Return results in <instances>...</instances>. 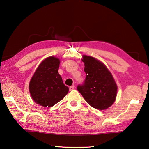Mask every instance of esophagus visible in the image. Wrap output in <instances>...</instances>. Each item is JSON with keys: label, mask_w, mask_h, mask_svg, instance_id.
Returning a JSON list of instances; mask_svg holds the SVG:
<instances>
[{"label": "esophagus", "mask_w": 149, "mask_h": 149, "mask_svg": "<svg viewBox=\"0 0 149 149\" xmlns=\"http://www.w3.org/2000/svg\"><path fill=\"white\" fill-rule=\"evenodd\" d=\"M74 89V85H72V86H70V87H69V90H70V91L73 90Z\"/></svg>", "instance_id": "1"}]
</instances>
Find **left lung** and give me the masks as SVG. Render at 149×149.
<instances>
[{"label": "left lung", "mask_w": 149, "mask_h": 149, "mask_svg": "<svg viewBox=\"0 0 149 149\" xmlns=\"http://www.w3.org/2000/svg\"><path fill=\"white\" fill-rule=\"evenodd\" d=\"M86 79L78 85V91L89 105L104 110L115 102L117 86L110 71L104 63L93 57L83 56Z\"/></svg>", "instance_id": "8db88e82"}]
</instances>
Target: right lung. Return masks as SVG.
I'll return each mask as SVG.
<instances>
[{"mask_svg":"<svg viewBox=\"0 0 149 149\" xmlns=\"http://www.w3.org/2000/svg\"><path fill=\"white\" fill-rule=\"evenodd\" d=\"M60 60L50 56L42 61L29 84V91L34 102L44 107H52L63 99L69 91L58 73Z\"/></svg>","mask_w":149,"mask_h":149,"instance_id":"obj_1","label":"right lung"}]
</instances>
